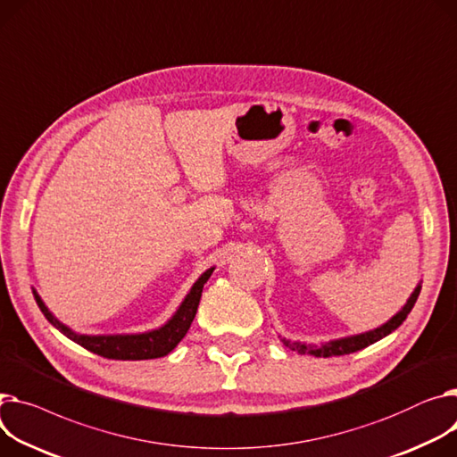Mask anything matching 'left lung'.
Masks as SVG:
<instances>
[{
	"mask_svg": "<svg viewBox=\"0 0 457 457\" xmlns=\"http://www.w3.org/2000/svg\"><path fill=\"white\" fill-rule=\"evenodd\" d=\"M419 292H420V285L415 288V292L410 295L408 303L403 307V311L393 316L386 325L375 328V330H370V332H363V334H358V337H351V338H344V340H337V342H328V344H323V345H305V344H299V342H290V340H283L285 345L299 354H312V356H323V358H328V356H342V354H351V353H356L360 349H366L368 345L382 340L384 337H387L389 332H393L395 328H397L406 318L408 314L411 312L415 301L419 297Z\"/></svg>",
	"mask_w": 457,
	"mask_h": 457,
	"instance_id": "left-lung-1",
	"label": "left lung"
}]
</instances>
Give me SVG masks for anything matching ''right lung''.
Returning <instances> with one entry per match:
<instances>
[{
	"label": "right lung",
	"instance_id": "right-lung-1",
	"mask_svg": "<svg viewBox=\"0 0 457 457\" xmlns=\"http://www.w3.org/2000/svg\"><path fill=\"white\" fill-rule=\"evenodd\" d=\"M212 268H209L204 276L195 283L191 292L187 294L186 301L181 303V307L178 312L172 316V320L163 325L158 330L145 332V334H119V337H84V334H77L66 325L60 323L44 305V301L37 292L35 299L38 303V307L42 314L47 318L49 323H53L60 332L73 340L75 344L82 345L84 349L96 353L103 358L110 360H150V358H160L169 354L179 342L186 337L195 316L198 311V303L202 297V288L211 278Z\"/></svg>",
	"mask_w": 457,
	"mask_h": 457
}]
</instances>
